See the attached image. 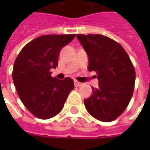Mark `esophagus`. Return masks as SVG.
Instances as JSON below:
<instances>
[{
  "instance_id": "obj_1",
  "label": "esophagus",
  "mask_w": 150,
  "mask_h": 150,
  "mask_svg": "<svg viewBox=\"0 0 150 150\" xmlns=\"http://www.w3.org/2000/svg\"><path fill=\"white\" fill-rule=\"evenodd\" d=\"M74 85H75V87H80V86H82L83 83H79L78 81H74Z\"/></svg>"
}]
</instances>
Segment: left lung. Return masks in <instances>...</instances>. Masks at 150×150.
<instances>
[{
  "label": "left lung",
  "instance_id": "left-lung-1",
  "mask_svg": "<svg viewBox=\"0 0 150 150\" xmlns=\"http://www.w3.org/2000/svg\"><path fill=\"white\" fill-rule=\"evenodd\" d=\"M77 38L88 56V71H95L98 88L84 100L90 114L98 120L111 122L126 109L133 96L135 70L120 44L100 34H78Z\"/></svg>",
  "mask_w": 150,
  "mask_h": 150
}]
</instances>
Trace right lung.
<instances>
[{
  "mask_svg": "<svg viewBox=\"0 0 150 150\" xmlns=\"http://www.w3.org/2000/svg\"><path fill=\"white\" fill-rule=\"evenodd\" d=\"M75 34L44 35L35 38L21 49L16 58L12 79L24 106L34 116L48 119L61 112L70 92L73 80L52 78L51 68H56L62 47Z\"/></svg>",
  "mask_w": 150,
  "mask_h": 150,
  "instance_id": "right-lung-1",
  "label": "right lung"
}]
</instances>
